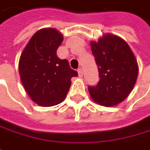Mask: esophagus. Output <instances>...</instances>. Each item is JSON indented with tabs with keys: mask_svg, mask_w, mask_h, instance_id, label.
<instances>
[{
	"mask_svg": "<svg viewBox=\"0 0 150 150\" xmlns=\"http://www.w3.org/2000/svg\"><path fill=\"white\" fill-rule=\"evenodd\" d=\"M78 75L80 77H82L83 76V71L81 69H78Z\"/></svg>",
	"mask_w": 150,
	"mask_h": 150,
	"instance_id": "esophagus-1",
	"label": "esophagus"
}]
</instances>
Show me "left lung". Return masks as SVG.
<instances>
[{"mask_svg":"<svg viewBox=\"0 0 150 150\" xmlns=\"http://www.w3.org/2000/svg\"><path fill=\"white\" fill-rule=\"evenodd\" d=\"M91 50L99 69L100 81L88 87L92 100L111 107L125 100L133 90L138 75V64L129 45L120 37L106 33L91 41Z\"/></svg>","mask_w":150,"mask_h":150,"instance_id":"8db88e82","label":"left lung"}]
</instances>
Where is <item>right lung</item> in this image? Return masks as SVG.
Masks as SVG:
<instances>
[{
  "instance_id": "right-lung-1",
  "label": "right lung",
  "mask_w": 150,
  "mask_h": 150,
  "mask_svg": "<svg viewBox=\"0 0 150 150\" xmlns=\"http://www.w3.org/2000/svg\"><path fill=\"white\" fill-rule=\"evenodd\" d=\"M63 36L54 28H43L32 37L19 62L22 85L31 100L48 107L62 102L77 72L66 59H60L57 50Z\"/></svg>"
}]
</instances>
